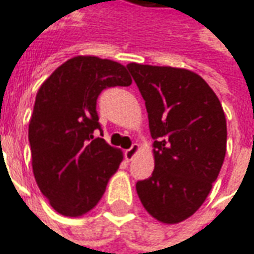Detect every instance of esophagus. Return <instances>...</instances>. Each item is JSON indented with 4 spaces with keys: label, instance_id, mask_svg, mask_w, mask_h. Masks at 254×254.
<instances>
[{
    "label": "esophagus",
    "instance_id": "1",
    "mask_svg": "<svg viewBox=\"0 0 254 254\" xmlns=\"http://www.w3.org/2000/svg\"><path fill=\"white\" fill-rule=\"evenodd\" d=\"M138 152H139V145L133 143V145H132L130 148L125 150V159L132 160L133 158H135V155H136Z\"/></svg>",
    "mask_w": 254,
    "mask_h": 254
}]
</instances>
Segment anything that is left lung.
Wrapping results in <instances>:
<instances>
[{
    "label": "left lung",
    "mask_w": 254,
    "mask_h": 254,
    "mask_svg": "<svg viewBox=\"0 0 254 254\" xmlns=\"http://www.w3.org/2000/svg\"><path fill=\"white\" fill-rule=\"evenodd\" d=\"M148 111L155 169L136 183L149 215L162 223L186 220L203 204L226 155V118L197 73L127 64Z\"/></svg>",
    "instance_id": "left-lung-1"
}]
</instances>
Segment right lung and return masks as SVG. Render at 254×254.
<instances>
[{"label":"right lung","instance_id":"obj_1","mask_svg":"<svg viewBox=\"0 0 254 254\" xmlns=\"http://www.w3.org/2000/svg\"><path fill=\"white\" fill-rule=\"evenodd\" d=\"M130 83L119 62L81 55L41 85L28 129L32 171L60 215L78 217L94 209L118 171L122 152L94 136L102 130L96 99L106 88Z\"/></svg>","mask_w":254,"mask_h":254}]
</instances>
